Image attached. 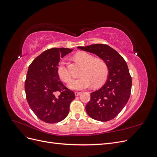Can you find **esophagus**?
<instances>
[{"mask_svg":"<svg viewBox=\"0 0 157 157\" xmlns=\"http://www.w3.org/2000/svg\"><path fill=\"white\" fill-rule=\"evenodd\" d=\"M75 96H80V94H81V92H75Z\"/></svg>","mask_w":157,"mask_h":157,"instance_id":"34e87169","label":"esophagus"}]
</instances>
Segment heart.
Listing matches in <instances>:
<instances>
[{
  "label": "heart",
  "instance_id": "1",
  "mask_svg": "<svg viewBox=\"0 0 157 157\" xmlns=\"http://www.w3.org/2000/svg\"><path fill=\"white\" fill-rule=\"evenodd\" d=\"M75 58L84 66L81 78L71 80L69 87L73 90H83L93 85L98 87L103 84L108 76V67L102 59H95L94 57L84 52L76 54ZM58 74L60 78L65 82H69L71 75L66 67L65 63L61 60L58 67Z\"/></svg>",
  "mask_w": 157,
  "mask_h": 157
}]
</instances>
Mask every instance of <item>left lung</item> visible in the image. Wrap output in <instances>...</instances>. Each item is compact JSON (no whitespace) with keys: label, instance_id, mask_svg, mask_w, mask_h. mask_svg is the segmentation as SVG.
Returning a JSON list of instances; mask_svg holds the SVG:
<instances>
[{"label":"left lung","instance_id":"obj_1","mask_svg":"<svg viewBox=\"0 0 157 157\" xmlns=\"http://www.w3.org/2000/svg\"><path fill=\"white\" fill-rule=\"evenodd\" d=\"M77 48L96 54L107 65V82L91 93L86 111L96 121H111L122 110L130 96L132 77L127 63L115 50L107 44H96Z\"/></svg>","mask_w":157,"mask_h":157}]
</instances>
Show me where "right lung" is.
I'll return each instance as SVG.
<instances>
[{"mask_svg": "<svg viewBox=\"0 0 157 157\" xmlns=\"http://www.w3.org/2000/svg\"><path fill=\"white\" fill-rule=\"evenodd\" d=\"M73 49L53 48L37 56L28 68L25 91L28 104L36 116L47 123L66 118L75 94L66 88L58 74L59 59Z\"/></svg>", "mask_w": 157, "mask_h": 157, "instance_id": "1", "label": "right lung"}]
</instances>
